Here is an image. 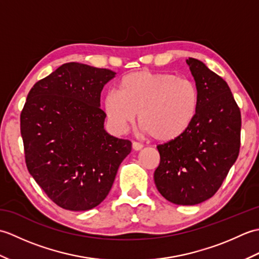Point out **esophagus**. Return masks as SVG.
Wrapping results in <instances>:
<instances>
[{
	"instance_id": "1",
	"label": "esophagus",
	"mask_w": 259,
	"mask_h": 259,
	"mask_svg": "<svg viewBox=\"0 0 259 259\" xmlns=\"http://www.w3.org/2000/svg\"><path fill=\"white\" fill-rule=\"evenodd\" d=\"M142 148H144V146H142L141 144H139V142H136V141L133 142V149L135 151H139V150L142 149Z\"/></svg>"
}]
</instances>
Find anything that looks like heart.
I'll list each match as a JSON object with an SVG mask.
<instances>
[{
    "label": "heart",
    "mask_w": 259,
    "mask_h": 259,
    "mask_svg": "<svg viewBox=\"0 0 259 259\" xmlns=\"http://www.w3.org/2000/svg\"><path fill=\"white\" fill-rule=\"evenodd\" d=\"M198 104L199 91L192 81L141 70L124 75L118 92H108L102 106L115 133L124 134L139 112L142 133L160 142H170L188 131Z\"/></svg>",
    "instance_id": "obj_1"
}]
</instances>
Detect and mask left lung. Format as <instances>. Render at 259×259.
Here are the masks:
<instances>
[{
	"mask_svg": "<svg viewBox=\"0 0 259 259\" xmlns=\"http://www.w3.org/2000/svg\"><path fill=\"white\" fill-rule=\"evenodd\" d=\"M199 91L196 118L185 135L159 145L153 179L161 196L194 206L211 198L238 157L240 110L227 82L199 60H186Z\"/></svg>",
	"mask_w": 259,
	"mask_h": 259,
	"instance_id": "left-lung-1",
	"label": "left lung"
}]
</instances>
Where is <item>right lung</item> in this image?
<instances>
[{
  "label": "right lung",
  "mask_w": 259,
  "mask_h": 259,
  "mask_svg": "<svg viewBox=\"0 0 259 259\" xmlns=\"http://www.w3.org/2000/svg\"><path fill=\"white\" fill-rule=\"evenodd\" d=\"M108 69L62 64L30 90L21 112L27 170L58 206L84 211L109 194L131 142L104 130L103 87Z\"/></svg>",
  "instance_id": "obj_1"
}]
</instances>
